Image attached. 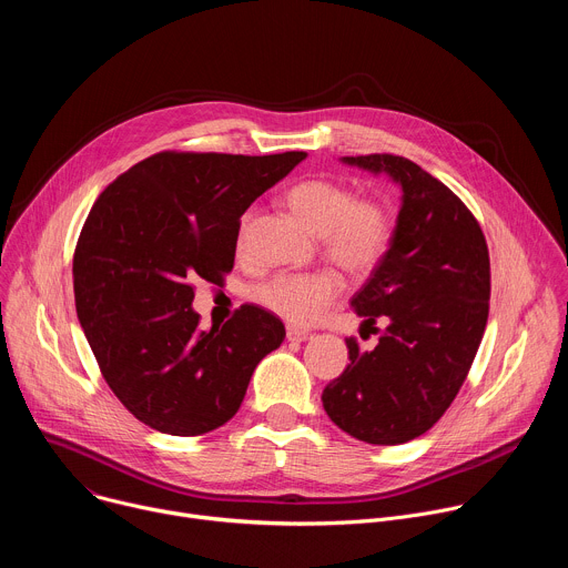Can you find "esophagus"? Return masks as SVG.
Returning a JSON list of instances; mask_svg holds the SVG:
<instances>
[{"label": "esophagus", "mask_w": 568, "mask_h": 568, "mask_svg": "<svg viewBox=\"0 0 568 568\" xmlns=\"http://www.w3.org/2000/svg\"><path fill=\"white\" fill-rule=\"evenodd\" d=\"M285 337H287V342H305V339H310V333L301 331V328H294V326H287Z\"/></svg>", "instance_id": "1"}]
</instances>
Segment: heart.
<instances>
[{
	"label": "heart",
	"mask_w": 568,
	"mask_h": 568,
	"mask_svg": "<svg viewBox=\"0 0 568 568\" xmlns=\"http://www.w3.org/2000/svg\"><path fill=\"white\" fill-rule=\"evenodd\" d=\"M283 204L292 215L318 235L321 252L353 276L373 272L384 258L393 224L388 211L371 197L355 193L335 180L310 178L292 184L283 193ZM250 217L237 229V250H245ZM342 292V281L333 272L276 274L254 287L252 296L263 307L296 326L312 323Z\"/></svg>",
	"instance_id": "heart-1"
}]
</instances>
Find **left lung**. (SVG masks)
Listing matches in <instances>:
<instances>
[{"instance_id":"1","label":"left lung","mask_w":568,"mask_h":568,"mask_svg":"<svg viewBox=\"0 0 568 568\" xmlns=\"http://www.w3.org/2000/svg\"><path fill=\"white\" fill-rule=\"evenodd\" d=\"M342 161L388 175L402 204L384 258L351 301L364 323L388 326L373 351L346 339L351 364L321 402L353 438L399 445L429 432L467 377L490 312V254L471 211L412 159Z\"/></svg>"}]
</instances>
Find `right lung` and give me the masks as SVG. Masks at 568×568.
I'll use <instances>...</instances> for the list:
<instances>
[{"label": "right lung", "instance_id": "1", "mask_svg": "<svg viewBox=\"0 0 568 568\" xmlns=\"http://www.w3.org/2000/svg\"><path fill=\"white\" fill-rule=\"evenodd\" d=\"M305 156L166 150L94 202L73 252L75 312L105 382L150 429L222 427L258 362L283 344V321L258 305L200 331L193 281L220 283L233 270L240 215Z\"/></svg>", "mask_w": 568, "mask_h": 568}]
</instances>
